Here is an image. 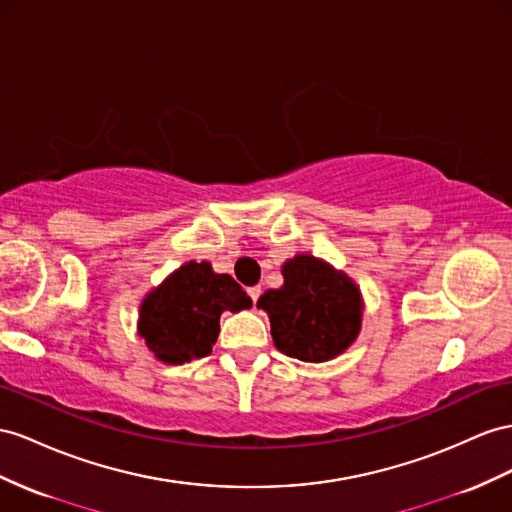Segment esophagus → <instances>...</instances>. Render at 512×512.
Listing matches in <instances>:
<instances>
[{"label":"esophagus","mask_w":512,"mask_h":512,"mask_svg":"<svg viewBox=\"0 0 512 512\" xmlns=\"http://www.w3.org/2000/svg\"><path fill=\"white\" fill-rule=\"evenodd\" d=\"M248 296H251V300H253V305H257V300H259V296H261V287H259V285H253V287H248Z\"/></svg>","instance_id":"34e87169"}]
</instances>
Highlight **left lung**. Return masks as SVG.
I'll use <instances>...</instances> for the list:
<instances>
[{"mask_svg":"<svg viewBox=\"0 0 512 512\" xmlns=\"http://www.w3.org/2000/svg\"><path fill=\"white\" fill-rule=\"evenodd\" d=\"M285 283L257 307L268 311L274 346L298 361L322 363L344 352L361 329V294L346 274L298 255L283 266Z\"/></svg>","mask_w":512,"mask_h":512,"instance_id":"left-lung-1","label":"left lung"}]
</instances>
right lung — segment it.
<instances>
[{
	"label": "right lung",
	"mask_w": 512,
	"mask_h": 512,
	"mask_svg": "<svg viewBox=\"0 0 512 512\" xmlns=\"http://www.w3.org/2000/svg\"><path fill=\"white\" fill-rule=\"evenodd\" d=\"M251 305L229 274H216L207 261H190L144 298L138 331L157 359L186 363L212 352L222 311Z\"/></svg>",
	"instance_id": "add662e5"
}]
</instances>
